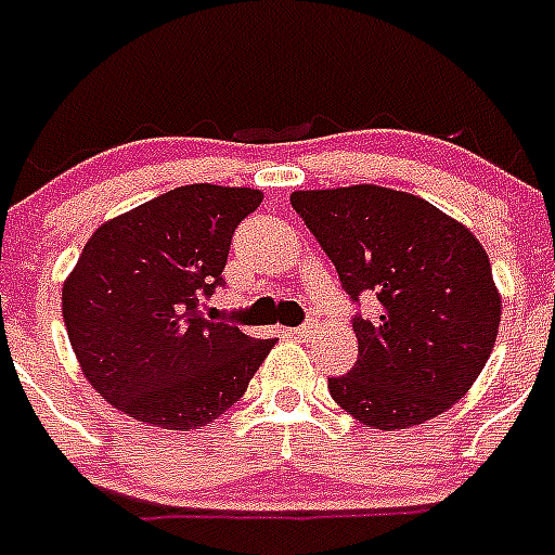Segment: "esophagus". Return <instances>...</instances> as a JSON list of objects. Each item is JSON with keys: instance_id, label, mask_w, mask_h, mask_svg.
Here are the masks:
<instances>
[{"instance_id": "34e87169", "label": "esophagus", "mask_w": 555, "mask_h": 555, "mask_svg": "<svg viewBox=\"0 0 555 555\" xmlns=\"http://www.w3.org/2000/svg\"><path fill=\"white\" fill-rule=\"evenodd\" d=\"M285 335H291V338H310V335H313V327H310V324H301V327L285 330Z\"/></svg>"}]
</instances>
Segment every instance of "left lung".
<instances>
[{"mask_svg":"<svg viewBox=\"0 0 555 555\" xmlns=\"http://www.w3.org/2000/svg\"><path fill=\"white\" fill-rule=\"evenodd\" d=\"M349 299L375 293L378 315H356L358 361L330 395L364 426L395 431L457 403L491 356L502 301L477 236L426 199L380 185L293 191Z\"/></svg>","mask_w":555,"mask_h":555,"instance_id":"1","label":"left lung"}]
</instances>
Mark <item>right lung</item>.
I'll return each instance as SVG.
<instances>
[{"mask_svg":"<svg viewBox=\"0 0 555 555\" xmlns=\"http://www.w3.org/2000/svg\"><path fill=\"white\" fill-rule=\"evenodd\" d=\"M262 191L194 183L98 228L62 291L83 375L134 421L171 431L217 421L245 395L273 338L214 321L231 236Z\"/></svg>","mask_w":555,"mask_h":555,"instance_id":"obj_1","label":"right lung"}]
</instances>
